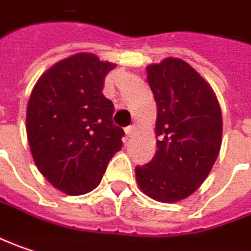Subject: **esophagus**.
Wrapping results in <instances>:
<instances>
[{
  "label": "esophagus",
  "mask_w": 251,
  "mask_h": 251,
  "mask_svg": "<svg viewBox=\"0 0 251 251\" xmlns=\"http://www.w3.org/2000/svg\"><path fill=\"white\" fill-rule=\"evenodd\" d=\"M125 133H126V136L130 137L133 133H135V127H133V126H127V127L125 129Z\"/></svg>",
  "instance_id": "34e87169"
}]
</instances>
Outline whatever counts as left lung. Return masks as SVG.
<instances>
[{
    "instance_id": "1",
    "label": "left lung",
    "mask_w": 251,
    "mask_h": 251,
    "mask_svg": "<svg viewBox=\"0 0 251 251\" xmlns=\"http://www.w3.org/2000/svg\"><path fill=\"white\" fill-rule=\"evenodd\" d=\"M156 118V156L137 166V185L158 202L190 197L208 177L222 145V112L211 85L181 59L147 66Z\"/></svg>"
}]
</instances>
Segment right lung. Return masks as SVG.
I'll use <instances>...</instances> for the list:
<instances>
[{
	"instance_id": "obj_1",
	"label": "right lung",
	"mask_w": 251,
	"mask_h": 251,
	"mask_svg": "<svg viewBox=\"0 0 251 251\" xmlns=\"http://www.w3.org/2000/svg\"><path fill=\"white\" fill-rule=\"evenodd\" d=\"M114 63L77 53L56 63L35 84L26 109L33 161L50 184L82 195L102 180L122 149V127L114 125V104L102 94Z\"/></svg>"
}]
</instances>
